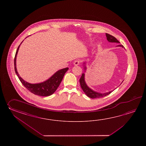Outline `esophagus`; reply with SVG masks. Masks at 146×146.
I'll list each match as a JSON object with an SVG mask.
<instances>
[{
	"label": "esophagus",
	"instance_id": "34e87169",
	"mask_svg": "<svg viewBox=\"0 0 146 146\" xmlns=\"http://www.w3.org/2000/svg\"><path fill=\"white\" fill-rule=\"evenodd\" d=\"M80 61L79 60H75L74 62V66L79 65L80 64Z\"/></svg>",
	"mask_w": 146,
	"mask_h": 146
}]
</instances>
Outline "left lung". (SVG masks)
Returning a JSON list of instances; mask_svg holds the SVG:
<instances>
[{"mask_svg":"<svg viewBox=\"0 0 146 146\" xmlns=\"http://www.w3.org/2000/svg\"><path fill=\"white\" fill-rule=\"evenodd\" d=\"M106 38L107 40L109 41V42H111V43H119V42L118 41L115 37H114L113 36H112L110 34L106 33ZM117 47H124V46L121 45H118L117 46ZM84 64V72H86V70H87V67H86V62H84L83 63ZM80 81V84L81 88H82V89L83 90L84 93L87 95V96L89 97L90 98L92 99H96V98H103L104 96H106L108 95H109V94L112 92L113 91H109L108 92H106V93H100V92H98L95 91L91 89L89 87L87 86V84L86 82L85 81V74L84 73H83L82 74V76L81 77L80 79L79 80ZM122 83V82H121ZM115 90V89H114Z\"/></svg>","mask_w":146,"mask_h":146,"instance_id":"1","label":"left lung"}]
</instances>
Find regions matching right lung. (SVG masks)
<instances>
[{
  "label": "right lung",
  "instance_id": "add662e5",
  "mask_svg": "<svg viewBox=\"0 0 146 146\" xmlns=\"http://www.w3.org/2000/svg\"><path fill=\"white\" fill-rule=\"evenodd\" d=\"M23 41L21 43L20 45L23 42ZM20 45H19L16 51L15 60H14L15 70L16 74L19 78V80L21 81L22 84L29 91H30L31 92L35 95L42 96H50V95H52L56 91L58 87H59V84L62 82V78L64 76V74L68 70V68H65L62 69L58 70L54 74L52 75L49 79H48L46 80L43 81L42 82L38 83V84L29 83L28 82L24 80L22 78L19 76L16 67L17 55L18 52Z\"/></svg>",
  "mask_w": 146,
  "mask_h": 146
}]
</instances>
